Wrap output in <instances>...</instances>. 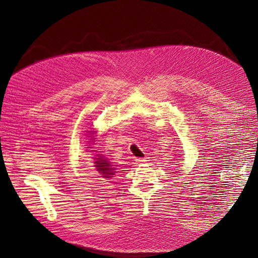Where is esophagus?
<instances>
[{
  "label": "esophagus",
  "mask_w": 258,
  "mask_h": 258,
  "mask_svg": "<svg viewBox=\"0 0 258 258\" xmlns=\"http://www.w3.org/2000/svg\"><path fill=\"white\" fill-rule=\"evenodd\" d=\"M147 159H148L147 157H144V158H137V159H136V163H137V165H141V163L146 162Z\"/></svg>",
  "instance_id": "obj_1"
}]
</instances>
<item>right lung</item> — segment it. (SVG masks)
Listing matches in <instances>:
<instances>
[{
    "label": "right lung",
    "instance_id": "add662e5",
    "mask_svg": "<svg viewBox=\"0 0 258 258\" xmlns=\"http://www.w3.org/2000/svg\"><path fill=\"white\" fill-rule=\"evenodd\" d=\"M89 132H91V131H89ZM96 159H97V161H95V165H96L95 167L99 171V173H101V176H103L104 178L113 177L116 171H115V168H113L112 163L106 158H104L102 155H99V158H96Z\"/></svg>",
    "mask_w": 258,
    "mask_h": 258
}]
</instances>
